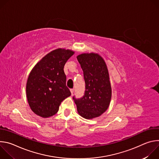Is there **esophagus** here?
<instances>
[{
	"mask_svg": "<svg viewBox=\"0 0 159 159\" xmlns=\"http://www.w3.org/2000/svg\"><path fill=\"white\" fill-rule=\"evenodd\" d=\"M70 90V92H71V94H74V89H71Z\"/></svg>",
	"mask_w": 159,
	"mask_h": 159,
	"instance_id": "1",
	"label": "esophagus"
}]
</instances>
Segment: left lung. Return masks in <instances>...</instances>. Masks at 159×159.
<instances>
[{
    "instance_id": "obj_1",
    "label": "left lung",
    "mask_w": 159,
    "mask_h": 159,
    "mask_svg": "<svg viewBox=\"0 0 159 159\" xmlns=\"http://www.w3.org/2000/svg\"><path fill=\"white\" fill-rule=\"evenodd\" d=\"M77 58L83 70L85 90L82 98L73 99L80 116L93 119L103 114L110 104L112 90L108 69L98 53H82Z\"/></svg>"
}]
</instances>
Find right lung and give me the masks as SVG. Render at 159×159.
Listing matches in <instances>:
<instances>
[{
    "label": "right lung",
    "instance_id": "right-lung-1",
    "mask_svg": "<svg viewBox=\"0 0 159 159\" xmlns=\"http://www.w3.org/2000/svg\"><path fill=\"white\" fill-rule=\"evenodd\" d=\"M75 52L55 49L43 57L33 68L26 83V96L31 109L42 118L58 112L61 102L71 95L66 86L63 68Z\"/></svg>",
    "mask_w": 159,
    "mask_h": 159
}]
</instances>
